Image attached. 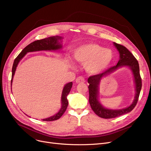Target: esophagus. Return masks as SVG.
Listing matches in <instances>:
<instances>
[{
  "label": "esophagus",
  "mask_w": 151,
  "mask_h": 151,
  "mask_svg": "<svg viewBox=\"0 0 151 151\" xmlns=\"http://www.w3.org/2000/svg\"><path fill=\"white\" fill-rule=\"evenodd\" d=\"M76 83H84L85 79L83 76H79L76 79Z\"/></svg>",
  "instance_id": "esophagus-1"
}]
</instances>
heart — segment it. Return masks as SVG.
Returning a JSON list of instances; mask_svg holds the SVG:
<instances>
[{"label":"heart","instance_id":"1","mask_svg":"<svg viewBox=\"0 0 151 151\" xmlns=\"http://www.w3.org/2000/svg\"><path fill=\"white\" fill-rule=\"evenodd\" d=\"M73 56L77 63L85 65L89 73L98 74L110 64L114 54L110 49L103 48L97 44L88 43L77 47Z\"/></svg>","mask_w":151,"mask_h":151}]
</instances>
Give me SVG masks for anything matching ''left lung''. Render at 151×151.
<instances>
[{
    "instance_id": "left-lung-1",
    "label": "left lung",
    "mask_w": 151,
    "mask_h": 151,
    "mask_svg": "<svg viewBox=\"0 0 151 151\" xmlns=\"http://www.w3.org/2000/svg\"><path fill=\"white\" fill-rule=\"evenodd\" d=\"M114 45L120 54V59L118 61L117 65L110 67L104 72L91 76L88 80L89 84L88 87L89 92V101L91 107L97 116L104 119L114 118L130 112L135 107L137 104L142 87L141 78L139 74V67L138 60L125 46L115 42H114ZM125 66H129L132 70L134 76L136 88L135 99L132 104L127 108L117 110L105 109L99 104L98 100V85L100 80L103 77L113 72L119 67Z\"/></svg>"
}]
</instances>
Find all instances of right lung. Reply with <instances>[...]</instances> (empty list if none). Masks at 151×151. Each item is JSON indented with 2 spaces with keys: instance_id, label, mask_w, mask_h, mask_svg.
Wrapping results in <instances>:
<instances>
[{
  "instance_id": "add662e5",
  "label": "right lung",
  "mask_w": 151,
  "mask_h": 151,
  "mask_svg": "<svg viewBox=\"0 0 151 151\" xmlns=\"http://www.w3.org/2000/svg\"><path fill=\"white\" fill-rule=\"evenodd\" d=\"M62 38L59 36H53L48 38H46L44 39L39 40H36L32 43L28 45L26 47L22 50V51L19 53L14 60L13 65L12 67V76L11 80V87L12 84V80L13 78V76L14 75L16 68L18 64L19 61L22 59V58L29 52H34V51H51V50H57L62 48V45L60 44L59 40H61ZM72 82L67 83L65 85L64 88L63 89V91L62 93L61 97V103L62 107L59 111L55 114V115L50 117L46 119H42L43 121H53L58 120L63 114L67 109V108L68 105V101L67 100V96L70 92V90L72 87ZM12 89V88H11Z\"/></svg>"
}]
</instances>
